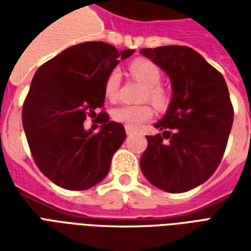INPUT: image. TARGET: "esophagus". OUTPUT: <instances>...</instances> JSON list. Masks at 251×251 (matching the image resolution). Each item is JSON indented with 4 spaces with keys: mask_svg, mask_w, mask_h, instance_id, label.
<instances>
[{
    "mask_svg": "<svg viewBox=\"0 0 251 251\" xmlns=\"http://www.w3.org/2000/svg\"><path fill=\"white\" fill-rule=\"evenodd\" d=\"M125 131H126V134H127V136H130V134H133V133L136 131V129H133V127H129V126H126Z\"/></svg>",
    "mask_w": 251,
    "mask_h": 251,
    "instance_id": "34e87169",
    "label": "esophagus"
}]
</instances>
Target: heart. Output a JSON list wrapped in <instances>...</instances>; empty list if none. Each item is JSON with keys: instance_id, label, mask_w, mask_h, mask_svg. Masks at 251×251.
Returning <instances> with one entry per match:
<instances>
[{"instance_id": "1", "label": "heart", "mask_w": 251, "mask_h": 251, "mask_svg": "<svg viewBox=\"0 0 251 251\" xmlns=\"http://www.w3.org/2000/svg\"><path fill=\"white\" fill-rule=\"evenodd\" d=\"M130 74L140 80L142 84H145V91H144V99H149L154 106L164 107L168 103V95L158 83L161 80V71L156 63L148 59H136L130 64ZM121 74L118 70H113L106 77L104 82V94L109 99H115L118 95V88H120ZM153 115V110L148 104H138V106H131V104H121L111 111L113 120L124 124L129 127H137L141 125L142 122L148 121Z\"/></svg>"}]
</instances>
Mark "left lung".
<instances>
[{
  "label": "left lung",
  "mask_w": 251,
  "mask_h": 251,
  "mask_svg": "<svg viewBox=\"0 0 251 251\" xmlns=\"http://www.w3.org/2000/svg\"><path fill=\"white\" fill-rule=\"evenodd\" d=\"M140 53L172 83L167 113L154 124L163 134L147 136L140 167L154 187L185 192L210 179L223 157L234 120L226 80L189 47L142 48Z\"/></svg>",
  "instance_id": "1"
}]
</instances>
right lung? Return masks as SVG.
Segmentation results:
<instances>
[{"mask_svg": "<svg viewBox=\"0 0 251 251\" xmlns=\"http://www.w3.org/2000/svg\"><path fill=\"white\" fill-rule=\"evenodd\" d=\"M133 53L87 41L67 48L36 71L23 106V125L36 165L52 183L83 191L109 174L125 127L109 121L106 113L99 114L103 125L97 134L83 122L103 107L110 71Z\"/></svg>", "mask_w": 251, "mask_h": 251, "instance_id": "1", "label": "right lung"}]
</instances>
